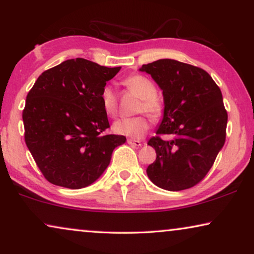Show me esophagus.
I'll use <instances>...</instances> for the list:
<instances>
[{
  "instance_id": "esophagus-1",
  "label": "esophagus",
  "mask_w": 254,
  "mask_h": 254,
  "mask_svg": "<svg viewBox=\"0 0 254 254\" xmlns=\"http://www.w3.org/2000/svg\"><path fill=\"white\" fill-rule=\"evenodd\" d=\"M127 142H128V144L134 145V147H141V145H142L141 141H138V140H134V138H128Z\"/></svg>"
}]
</instances>
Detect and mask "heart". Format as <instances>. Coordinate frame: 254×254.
<instances>
[{"instance_id":"1","label":"heart","mask_w":254,"mask_h":254,"mask_svg":"<svg viewBox=\"0 0 254 254\" xmlns=\"http://www.w3.org/2000/svg\"><path fill=\"white\" fill-rule=\"evenodd\" d=\"M123 84L128 91L133 92L140 98L137 104L136 113H147L152 121H159L164 116V104L156 95L157 88L150 78L142 74H133L124 79ZM100 104L109 117H116L119 111L118 97L111 85H105L100 92ZM147 116L141 114L135 118H125L114 123L113 130L117 134L140 138L149 129V119Z\"/></svg>"}]
</instances>
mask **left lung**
<instances>
[{
	"label": "left lung",
	"instance_id": "left-lung-1",
	"mask_svg": "<svg viewBox=\"0 0 254 254\" xmlns=\"http://www.w3.org/2000/svg\"><path fill=\"white\" fill-rule=\"evenodd\" d=\"M164 96V117L156 136V161L147 175L163 190H183L195 186L213 166L224 145L228 113L222 92L202 68L171 59L143 64ZM165 134L171 140L162 139Z\"/></svg>",
	"mask_w": 254,
	"mask_h": 254
}]
</instances>
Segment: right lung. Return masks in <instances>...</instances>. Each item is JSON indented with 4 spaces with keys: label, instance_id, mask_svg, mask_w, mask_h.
<instances>
[{
    "label": "right lung",
    "instance_id": "right-lung-1",
    "mask_svg": "<svg viewBox=\"0 0 254 254\" xmlns=\"http://www.w3.org/2000/svg\"><path fill=\"white\" fill-rule=\"evenodd\" d=\"M121 67L77 58L45 70L26 96L24 138L45 179L77 190L97 180L124 135L106 134L100 92Z\"/></svg>",
    "mask_w": 254,
    "mask_h": 254
}]
</instances>
